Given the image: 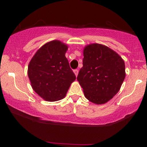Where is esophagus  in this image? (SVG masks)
Masks as SVG:
<instances>
[{"mask_svg":"<svg viewBox=\"0 0 147 147\" xmlns=\"http://www.w3.org/2000/svg\"><path fill=\"white\" fill-rule=\"evenodd\" d=\"M73 72H74V73H75V75H76V77H77V75H78V72H79L78 70H77V69H75V70H74Z\"/></svg>","mask_w":147,"mask_h":147,"instance_id":"obj_1","label":"esophagus"}]
</instances>
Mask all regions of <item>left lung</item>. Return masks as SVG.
I'll return each mask as SVG.
<instances>
[{"label": "left lung", "mask_w": 147, "mask_h": 147, "mask_svg": "<svg viewBox=\"0 0 147 147\" xmlns=\"http://www.w3.org/2000/svg\"><path fill=\"white\" fill-rule=\"evenodd\" d=\"M125 75L124 60L111 48L98 43L84 48L83 67L77 79L90 102H109L119 90Z\"/></svg>", "instance_id": "1"}]
</instances>
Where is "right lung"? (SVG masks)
<instances>
[{
	"instance_id": "add662e5",
	"label": "right lung",
	"mask_w": 147,
	"mask_h": 147,
	"mask_svg": "<svg viewBox=\"0 0 147 147\" xmlns=\"http://www.w3.org/2000/svg\"><path fill=\"white\" fill-rule=\"evenodd\" d=\"M68 46L59 41L43 45L28 65V74L33 90L48 102L65 97L76 76L65 54Z\"/></svg>"
}]
</instances>
